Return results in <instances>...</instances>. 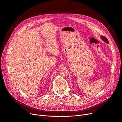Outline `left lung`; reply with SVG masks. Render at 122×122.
Listing matches in <instances>:
<instances>
[{
    "label": "left lung",
    "mask_w": 122,
    "mask_h": 122,
    "mask_svg": "<svg viewBox=\"0 0 122 122\" xmlns=\"http://www.w3.org/2000/svg\"><path fill=\"white\" fill-rule=\"evenodd\" d=\"M101 38H102V40H103L104 41H105V42H106V43H109V41H108V39H107L106 37H105V36H101Z\"/></svg>",
    "instance_id": "1"
}]
</instances>
